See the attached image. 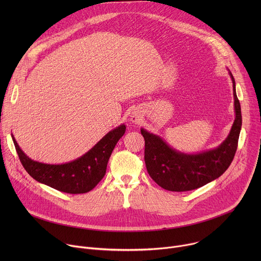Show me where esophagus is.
<instances>
[{
    "instance_id": "obj_1",
    "label": "esophagus",
    "mask_w": 261,
    "mask_h": 261,
    "mask_svg": "<svg viewBox=\"0 0 261 261\" xmlns=\"http://www.w3.org/2000/svg\"><path fill=\"white\" fill-rule=\"evenodd\" d=\"M132 122H137L139 119H138V117L137 116H132Z\"/></svg>"
}]
</instances>
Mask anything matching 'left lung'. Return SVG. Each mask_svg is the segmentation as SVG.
<instances>
[{
  "label": "left lung",
  "mask_w": 261,
  "mask_h": 261,
  "mask_svg": "<svg viewBox=\"0 0 261 261\" xmlns=\"http://www.w3.org/2000/svg\"><path fill=\"white\" fill-rule=\"evenodd\" d=\"M232 81L236 119L226 139L219 146L197 154H186L171 147L160 136L141 128L144 138V162L150 176L163 189L174 192L190 191L218 178L231 164L242 128L241 104Z\"/></svg>",
  "instance_id": "1"
}]
</instances>
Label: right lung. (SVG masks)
Here are the masks:
<instances>
[{"label":"right lung","mask_w":261,"mask_h":261,"mask_svg":"<svg viewBox=\"0 0 261 261\" xmlns=\"http://www.w3.org/2000/svg\"><path fill=\"white\" fill-rule=\"evenodd\" d=\"M124 124L109 131L82 157L64 164H46L29 158L12 139L19 160L27 172L37 181L69 194L87 193L94 189L106 172L109 157L119 139L125 134Z\"/></svg>","instance_id":"1"}]
</instances>
